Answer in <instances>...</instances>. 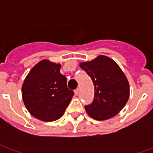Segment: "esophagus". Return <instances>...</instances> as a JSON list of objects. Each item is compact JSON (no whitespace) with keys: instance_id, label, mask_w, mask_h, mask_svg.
Returning <instances> with one entry per match:
<instances>
[{"instance_id":"obj_1","label":"esophagus","mask_w":153,"mask_h":153,"mask_svg":"<svg viewBox=\"0 0 153 153\" xmlns=\"http://www.w3.org/2000/svg\"><path fill=\"white\" fill-rule=\"evenodd\" d=\"M74 94H75L76 96H77V95H78V94H79V89H78V88L74 90Z\"/></svg>"}]
</instances>
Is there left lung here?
Returning a JSON list of instances; mask_svg holds the SVG:
<instances>
[{
  "label": "left lung",
  "instance_id": "obj_1",
  "mask_svg": "<svg viewBox=\"0 0 153 153\" xmlns=\"http://www.w3.org/2000/svg\"><path fill=\"white\" fill-rule=\"evenodd\" d=\"M79 66L91 77L94 99L85 106L88 115L97 120H106L121 111L129 97V84L120 67L110 57L100 55Z\"/></svg>",
  "mask_w": 153,
  "mask_h": 153
}]
</instances>
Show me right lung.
<instances>
[{
  "label": "right lung",
  "instance_id": "add662e5",
  "mask_svg": "<svg viewBox=\"0 0 153 153\" xmlns=\"http://www.w3.org/2000/svg\"><path fill=\"white\" fill-rule=\"evenodd\" d=\"M60 67V64L44 59L32 68L23 83V102L38 120L50 122L60 119L73 97Z\"/></svg>",
  "mask_w": 153,
  "mask_h": 153
}]
</instances>
